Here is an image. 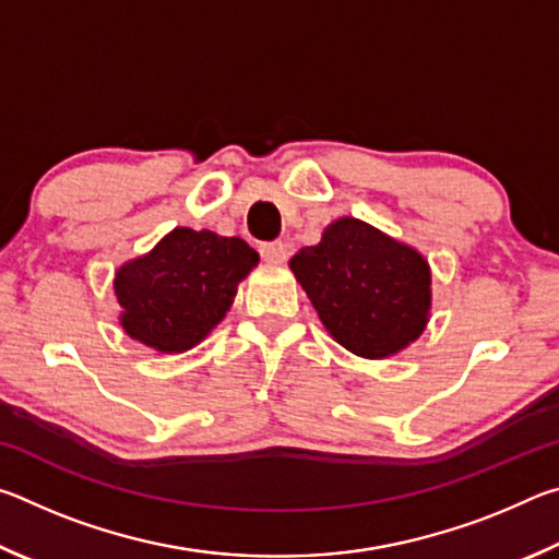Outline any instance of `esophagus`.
I'll list each match as a JSON object with an SVG mask.
<instances>
[{"label":"esophagus","instance_id":"1","mask_svg":"<svg viewBox=\"0 0 559 559\" xmlns=\"http://www.w3.org/2000/svg\"><path fill=\"white\" fill-rule=\"evenodd\" d=\"M259 251H261V259H263V261H269V263H283V261L288 259V249H286V243H281V241L261 243V246H259Z\"/></svg>","mask_w":559,"mask_h":559}]
</instances>
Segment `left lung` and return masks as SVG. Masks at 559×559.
I'll list each match as a JSON object with an SVG mask.
<instances>
[{"instance_id": "obj_1", "label": "left lung", "mask_w": 559, "mask_h": 559, "mask_svg": "<svg viewBox=\"0 0 559 559\" xmlns=\"http://www.w3.org/2000/svg\"><path fill=\"white\" fill-rule=\"evenodd\" d=\"M288 266L328 333L359 357L396 355L429 323L427 259L353 216L330 224Z\"/></svg>"}]
</instances>
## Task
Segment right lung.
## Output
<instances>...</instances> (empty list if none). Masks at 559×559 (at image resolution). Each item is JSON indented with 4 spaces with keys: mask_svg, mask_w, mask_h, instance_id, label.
Masks as SVG:
<instances>
[{
    "mask_svg": "<svg viewBox=\"0 0 559 559\" xmlns=\"http://www.w3.org/2000/svg\"><path fill=\"white\" fill-rule=\"evenodd\" d=\"M257 263L259 253L239 236L177 226L153 251L118 269L120 325L157 353H185L222 323L236 286Z\"/></svg>",
    "mask_w": 559,
    "mask_h": 559,
    "instance_id": "obj_1",
    "label": "right lung"
}]
</instances>
